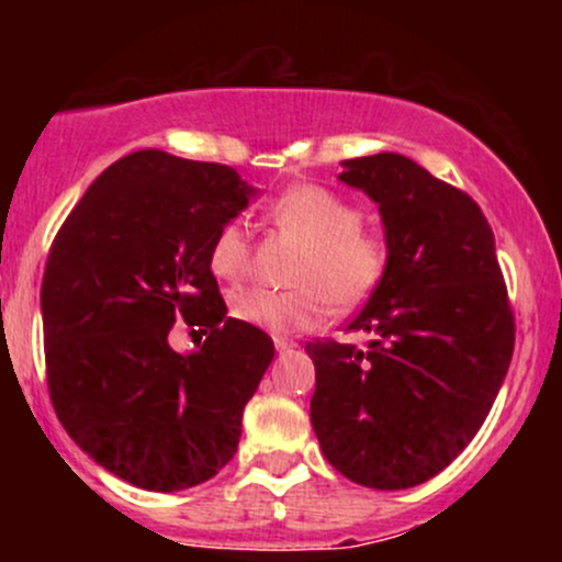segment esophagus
Instances as JSON below:
<instances>
[{
    "mask_svg": "<svg viewBox=\"0 0 562 562\" xmlns=\"http://www.w3.org/2000/svg\"><path fill=\"white\" fill-rule=\"evenodd\" d=\"M274 348L282 353V351H290V348H295V344L288 338H274Z\"/></svg>",
    "mask_w": 562,
    "mask_h": 562,
    "instance_id": "1",
    "label": "esophagus"
}]
</instances>
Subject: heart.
Masks as SVG:
<instances>
[{"instance_id":"obj_1","label":"heart","mask_w":562,"mask_h":562,"mask_svg":"<svg viewBox=\"0 0 562 562\" xmlns=\"http://www.w3.org/2000/svg\"><path fill=\"white\" fill-rule=\"evenodd\" d=\"M267 218L277 232L303 245L290 272L295 290H237L229 308L245 325L277 335L314 330L330 306L335 312L362 306L389 269V245L375 232L362 229V209L327 187H290L272 200ZM250 261L254 248L243 224H222L209 245L211 272L218 280L237 282L248 274Z\"/></svg>"}]
</instances>
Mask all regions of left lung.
<instances>
[{
	"label": "left lung",
	"mask_w": 562,
	"mask_h": 562,
	"mask_svg": "<svg viewBox=\"0 0 562 562\" xmlns=\"http://www.w3.org/2000/svg\"><path fill=\"white\" fill-rule=\"evenodd\" d=\"M375 200L389 269L348 330L357 348L306 344L312 425L325 460L359 486L425 483L473 441L505 383L515 322L479 203L398 153L344 160Z\"/></svg>",
	"instance_id": "1"
}]
</instances>
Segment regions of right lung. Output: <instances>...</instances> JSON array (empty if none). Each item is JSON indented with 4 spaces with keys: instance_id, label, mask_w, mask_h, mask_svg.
Here are the masks:
<instances>
[{
    "instance_id": "obj_1",
    "label": "right lung",
    "mask_w": 562,
    "mask_h": 562,
    "mask_svg": "<svg viewBox=\"0 0 562 562\" xmlns=\"http://www.w3.org/2000/svg\"><path fill=\"white\" fill-rule=\"evenodd\" d=\"M256 192L229 166L139 150L89 184L49 248L42 322L57 420L132 486L182 492L235 457L274 344L227 317L209 245ZM177 318L210 333L198 352L170 348Z\"/></svg>"
}]
</instances>
